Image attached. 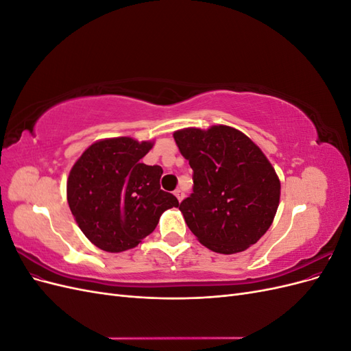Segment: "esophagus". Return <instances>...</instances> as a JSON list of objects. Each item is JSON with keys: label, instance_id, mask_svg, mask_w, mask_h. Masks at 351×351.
Returning <instances> with one entry per match:
<instances>
[{"label": "esophagus", "instance_id": "esophagus-1", "mask_svg": "<svg viewBox=\"0 0 351 351\" xmlns=\"http://www.w3.org/2000/svg\"><path fill=\"white\" fill-rule=\"evenodd\" d=\"M174 195H176V197H177L180 202H182V200L184 199V193H183L182 189H176V190H174Z\"/></svg>", "mask_w": 351, "mask_h": 351}]
</instances>
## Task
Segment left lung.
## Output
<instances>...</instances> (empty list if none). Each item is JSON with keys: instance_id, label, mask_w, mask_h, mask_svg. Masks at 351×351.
I'll return each mask as SVG.
<instances>
[{"instance_id": "left-lung-1", "label": "left lung", "mask_w": 351, "mask_h": 351, "mask_svg": "<svg viewBox=\"0 0 351 351\" xmlns=\"http://www.w3.org/2000/svg\"><path fill=\"white\" fill-rule=\"evenodd\" d=\"M193 169V193L180 204L186 224L217 253L246 250L271 227L280 204V180L246 134L228 125L174 133Z\"/></svg>"}]
</instances>
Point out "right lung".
Wrapping results in <instances>:
<instances>
[{"label":"right lung","mask_w":351,"mask_h":351,"mask_svg":"<svg viewBox=\"0 0 351 351\" xmlns=\"http://www.w3.org/2000/svg\"><path fill=\"white\" fill-rule=\"evenodd\" d=\"M151 142L115 137L90 145L73 165L67 200L83 234L105 252L136 247L155 230L164 210L178 206L161 190L162 168L141 159Z\"/></svg>","instance_id":"add662e5"}]
</instances>
